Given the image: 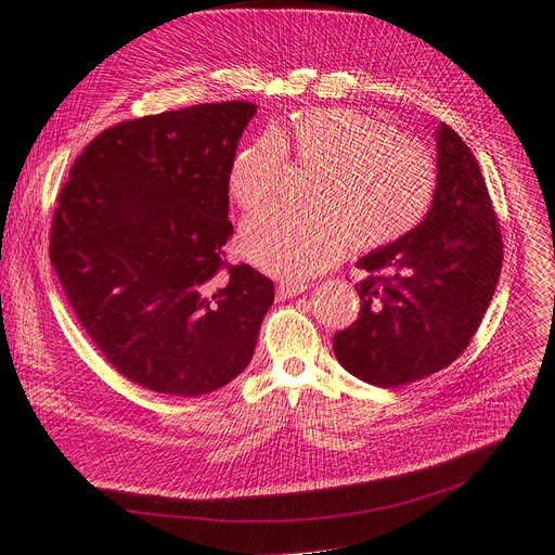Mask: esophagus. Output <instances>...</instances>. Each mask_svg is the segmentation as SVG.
<instances>
[{
  "label": "esophagus",
  "mask_w": 555,
  "mask_h": 555,
  "mask_svg": "<svg viewBox=\"0 0 555 555\" xmlns=\"http://www.w3.org/2000/svg\"><path fill=\"white\" fill-rule=\"evenodd\" d=\"M308 287H310V285L304 283V281H283V283H279V287H276V297H279V301L293 299V297L304 295Z\"/></svg>",
  "instance_id": "34e87169"
}]
</instances>
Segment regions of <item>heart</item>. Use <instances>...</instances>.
I'll return each mask as SVG.
<instances>
[{"mask_svg":"<svg viewBox=\"0 0 555 555\" xmlns=\"http://www.w3.org/2000/svg\"><path fill=\"white\" fill-rule=\"evenodd\" d=\"M285 155L314 168L306 209L260 211L241 231V251L274 276L308 279L333 268L348 247L391 245L431 207L436 164L423 143L351 107H308L233 159L229 193L241 209L256 211L276 197Z\"/></svg>","mask_w":555,"mask_h":555,"instance_id":"heart-1","label":"heart"}]
</instances>
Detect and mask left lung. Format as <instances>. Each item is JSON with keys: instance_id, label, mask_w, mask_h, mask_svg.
<instances>
[{"instance_id": "left-lung-1", "label": "left lung", "mask_w": 555, "mask_h": 555, "mask_svg": "<svg viewBox=\"0 0 555 555\" xmlns=\"http://www.w3.org/2000/svg\"><path fill=\"white\" fill-rule=\"evenodd\" d=\"M436 191L423 222L358 260L360 317L333 337L337 362L375 387H402L452 364L492 301L502 233L473 151L436 130Z\"/></svg>"}]
</instances>
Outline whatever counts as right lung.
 <instances>
[{
	"label": "right lung",
	"instance_id": "1",
	"mask_svg": "<svg viewBox=\"0 0 555 555\" xmlns=\"http://www.w3.org/2000/svg\"><path fill=\"white\" fill-rule=\"evenodd\" d=\"M254 103L116 124L57 195L49 256L105 360L157 393L197 398L249 364L274 283L227 266L229 170Z\"/></svg>",
	"mask_w": 555,
	"mask_h": 555
}]
</instances>
